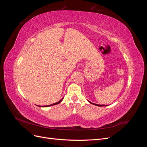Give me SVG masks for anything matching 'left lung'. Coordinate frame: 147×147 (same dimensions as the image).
Wrapping results in <instances>:
<instances>
[{"mask_svg": "<svg viewBox=\"0 0 147 147\" xmlns=\"http://www.w3.org/2000/svg\"><path fill=\"white\" fill-rule=\"evenodd\" d=\"M89 102H90V103H91V104H93V105H96V106H99V107L107 106V105H98V104H94V103H92V102H90V101H89Z\"/></svg>", "mask_w": 147, "mask_h": 147, "instance_id": "8db88e82", "label": "left lung"}]
</instances>
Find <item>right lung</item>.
<instances>
[{
  "instance_id": "obj_1",
  "label": "right lung",
  "mask_w": 147,
  "mask_h": 147,
  "mask_svg": "<svg viewBox=\"0 0 147 147\" xmlns=\"http://www.w3.org/2000/svg\"><path fill=\"white\" fill-rule=\"evenodd\" d=\"M63 98L62 99H61L59 101H58L57 102H56V103H55V104H51V105H45V106H43V107H49V106H51V105H56V104H59L60 102L63 100ZM38 107H42V106H40V105H38Z\"/></svg>"
}]
</instances>
